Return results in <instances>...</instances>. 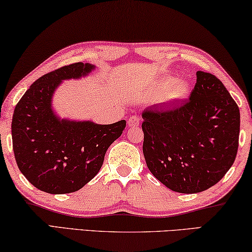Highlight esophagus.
I'll return each instance as SVG.
<instances>
[{
	"instance_id": "obj_1",
	"label": "esophagus",
	"mask_w": 252,
	"mask_h": 252,
	"mask_svg": "<svg viewBox=\"0 0 252 252\" xmlns=\"http://www.w3.org/2000/svg\"><path fill=\"white\" fill-rule=\"evenodd\" d=\"M139 125H140V118H139L138 115L130 116L129 121H127V126L130 127H136L139 126Z\"/></svg>"
}]
</instances>
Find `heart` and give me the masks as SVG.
Listing matches in <instances>:
<instances>
[{"mask_svg": "<svg viewBox=\"0 0 252 252\" xmlns=\"http://www.w3.org/2000/svg\"><path fill=\"white\" fill-rule=\"evenodd\" d=\"M156 92H160L159 98L163 103H178L186 99L190 92L189 84L185 79H175L166 76L155 86Z\"/></svg>", "mask_w": 252, "mask_h": 252, "instance_id": "obj_1", "label": "heart"}]
</instances>
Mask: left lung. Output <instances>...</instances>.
I'll return each instance as SVG.
<instances>
[{"instance_id": "8db88e82", "label": "left lung", "mask_w": 252, "mask_h": 252, "mask_svg": "<svg viewBox=\"0 0 252 252\" xmlns=\"http://www.w3.org/2000/svg\"><path fill=\"white\" fill-rule=\"evenodd\" d=\"M189 100L170 110L142 112L146 164L155 178L180 193L215 186L234 163L240 111L220 79L197 71Z\"/></svg>"}]
</instances>
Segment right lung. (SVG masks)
Returning a JSON list of instances; mask_svg holds the SVG:
<instances>
[{"label":"right lung","mask_w":252,"mask_h":252,"mask_svg":"<svg viewBox=\"0 0 252 252\" xmlns=\"http://www.w3.org/2000/svg\"><path fill=\"white\" fill-rule=\"evenodd\" d=\"M90 63H73L45 74L19 100L12 118V144L19 170L33 187L52 194L80 190L102 167L108 147L126 121L98 125L90 120L62 119L53 108L63 81L93 73Z\"/></svg>","instance_id":"right-lung-1"}]
</instances>
